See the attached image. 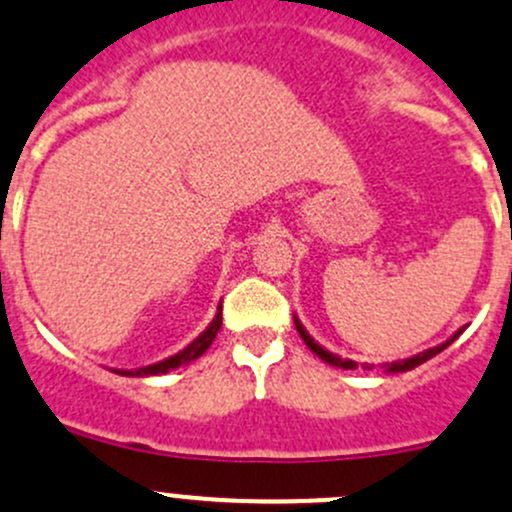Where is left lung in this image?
Segmentation results:
<instances>
[{
  "label": "left lung",
  "instance_id": "left-lung-1",
  "mask_svg": "<svg viewBox=\"0 0 512 512\" xmlns=\"http://www.w3.org/2000/svg\"><path fill=\"white\" fill-rule=\"evenodd\" d=\"M294 326H297V331H299V336L304 338V343L306 346L311 348V353H316L319 355L321 360H324V363H328V365H333V368H343V370H355V360H348V358H341V355H336V353H331V351H326L324 346H319V343L314 341V338L309 336V331H306L304 328V324H301V321L297 319V316H294ZM461 333H464V328H459V331L454 333V336L451 338H446L444 343H439V346H434V348H427V351H422V353H417V355H410V358H402V360H392V363H383L380 365V368L385 370V373H407V370H412V368H417V365H422V363H427L429 358H434V355L437 353H441L444 351L446 346H451V343L456 341V338L461 336Z\"/></svg>",
  "mask_w": 512,
  "mask_h": 512
}]
</instances>
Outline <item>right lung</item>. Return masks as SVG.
<instances>
[{
	"label": "right lung",
	"instance_id": "right-lung-1",
	"mask_svg": "<svg viewBox=\"0 0 512 512\" xmlns=\"http://www.w3.org/2000/svg\"><path fill=\"white\" fill-rule=\"evenodd\" d=\"M220 309H223V306H218V314L213 316V321H211V324H208L206 331H203L201 336L193 338V341L188 343L184 351L169 355V358L159 360V363L144 365V368H134V370H120V368H115V370H112V373L127 375V378H149V375H166V373H169V370H176V368H181V365L191 363V360L201 358V355L206 353L208 348H211L213 338L218 336L220 324H223V314H220Z\"/></svg>",
	"mask_w": 512,
	"mask_h": 512
}]
</instances>
